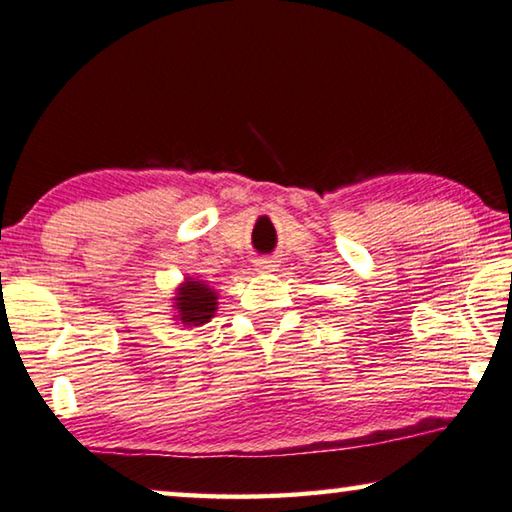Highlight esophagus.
Segmentation results:
<instances>
[{
  "label": "esophagus",
  "instance_id": "esophagus-1",
  "mask_svg": "<svg viewBox=\"0 0 512 512\" xmlns=\"http://www.w3.org/2000/svg\"><path fill=\"white\" fill-rule=\"evenodd\" d=\"M275 269H278V264L271 262V259H259V262L255 264L257 273H273Z\"/></svg>",
  "mask_w": 512,
  "mask_h": 512
}]
</instances>
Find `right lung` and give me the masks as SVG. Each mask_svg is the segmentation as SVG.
Here are the masks:
<instances>
[{"label":"right lung","mask_w":512,"mask_h":512,"mask_svg":"<svg viewBox=\"0 0 512 512\" xmlns=\"http://www.w3.org/2000/svg\"><path fill=\"white\" fill-rule=\"evenodd\" d=\"M173 321L177 326L196 328L207 323L218 310V294L214 287H209L205 280L189 278L186 275L184 282L175 289L173 296Z\"/></svg>","instance_id":"right-lung-1"}]
</instances>
